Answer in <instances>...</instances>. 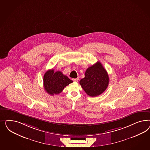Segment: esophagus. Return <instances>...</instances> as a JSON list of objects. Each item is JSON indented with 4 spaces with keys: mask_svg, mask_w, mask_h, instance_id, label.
<instances>
[{
    "mask_svg": "<svg viewBox=\"0 0 150 150\" xmlns=\"http://www.w3.org/2000/svg\"><path fill=\"white\" fill-rule=\"evenodd\" d=\"M72 80H73L74 82H77L78 81V80H79V78L77 77V78H76V79H73Z\"/></svg>",
    "mask_w": 150,
    "mask_h": 150,
    "instance_id": "obj_1",
    "label": "esophagus"
}]
</instances>
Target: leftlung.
<instances>
[{"instance_id":"left-lung-1","label":"left lung","mask_w":150,"mask_h":150,"mask_svg":"<svg viewBox=\"0 0 150 150\" xmlns=\"http://www.w3.org/2000/svg\"><path fill=\"white\" fill-rule=\"evenodd\" d=\"M108 73L100 62H97L87 69L85 77L80 81L83 90L91 97L102 93L109 84Z\"/></svg>"}]
</instances>
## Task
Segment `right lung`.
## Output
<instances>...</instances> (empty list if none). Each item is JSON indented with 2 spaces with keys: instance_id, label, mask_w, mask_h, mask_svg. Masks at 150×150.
<instances>
[{
  "instance_id": "obj_1",
  "label": "right lung",
  "mask_w": 150,
  "mask_h": 150,
  "mask_svg": "<svg viewBox=\"0 0 150 150\" xmlns=\"http://www.w3.org/2000/svg\"><path fill=\"white\" fill-rule=\"evenodd\" d=\"M73 82L62 72L58 71L54 72L53 69L48 70L43 76V85L45 91L52 96L59 94L64 87Z\"/></svg>"
}]
</instances>
